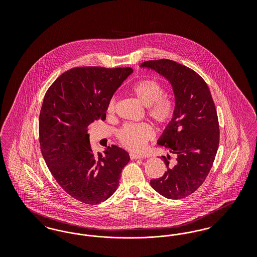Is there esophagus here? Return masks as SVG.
Wrapping results in <instances>:
<instances>
[{"label":"esophagus","mask_w":257,"mask_h":257,"mask_svg":"<svg viewBox=\"0 0 257 257\" xmlns=\"http://www.w3.org/2000/svg\"><path fill=\"white\" fill-rule=\"evenodd\" d=\"M130 158L131 159H144V156L139 155V154H135V153H130Z\"/></svg>","instance_id":"esophagus-1"}]
</instances>
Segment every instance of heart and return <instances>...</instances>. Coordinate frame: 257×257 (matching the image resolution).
Segmentation results:
<instances>
[{
  "label": "heart",
  "mask_w": 257,
  "mask_h": 257,
  "mask_svg": "<svg viewBox=\"0 0 257 257\" xmlns=\"http://www.w3.org/2000/svg\"><path fill=\"white\" fill-rule=\"evenodd\" d=\"M131 92L141 103L147 106V115L158 125L171 122L174 115V103L171 98L164 96L165 87L154 79H144L135 83ZM116 110V99L110 98L107 105V113L112 116ZM117 140L124 148L132 152H142L147 143L153 139L154 131L148 123L125 124L117 131Z\"/></svg>",
  "instance_id": "b5f03b06"
}]
</instances>
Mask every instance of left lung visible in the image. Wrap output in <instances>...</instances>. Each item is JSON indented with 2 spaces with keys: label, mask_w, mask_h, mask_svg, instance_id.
Returning a JSON list of instances; mask_svg holds the SVG:
<instances>
[{
  "label": "left lung",
  "mask_w": 257,
  "mask_h": 257,
  "mask_svg": "<svg viewBox=\"0 0 257 257\" xmlns=\"http://www.w3.org/2000/svg\"><path fill=\"white\" fill-rule=\"evenodd\" d=\"M141 67L156 71L172 86L174 115L158 145L175 154L176 161L171 166V156H162L167 171L150 185L167 198L180 199L196 192L213 166L220 143L217 110L207 84L191 68L166 59L145 61Z\"/></svg>",
  "instance_id": "left-lung-1"
}]
</instances>
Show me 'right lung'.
I'll return each instance as SVG.
<instances>
[{"label":"right lung","instance_id":"right-lung-1","mask_svg":"<svg viewBox=\"0 0 257 257\" xmlns=\"http://www.w3.org/2000/svg\"><path fill=\"white\" fill-rule=\"evenodd\" d=\"M131 67H75L52 84L39 114L41 153L54 178L75 199L86 204L107 200L117 189L130 157L112 145L94 155L88 126L106 119L107 105Z\"/></svg>","mask_w":257,"mask_h":257}]
</instances>
